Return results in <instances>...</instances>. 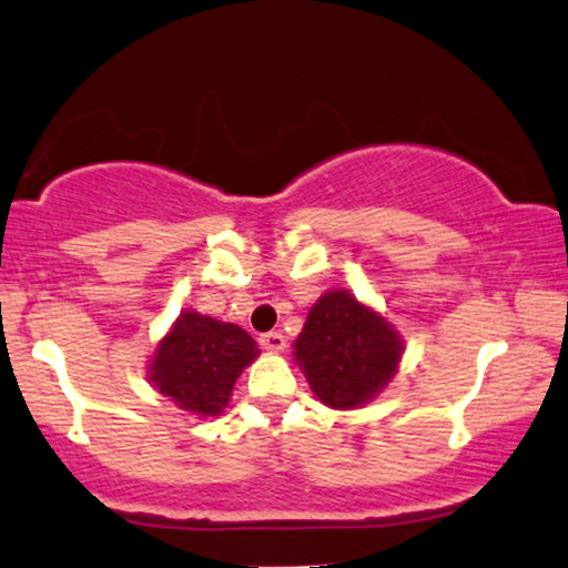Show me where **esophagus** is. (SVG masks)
<instances>
[{"label":"esophagus","mask_w":568,"mask_h":568,"mask_svg":"<svg viewBox=\"0 0 568 568\" xmlns=\"http://www.w3.org/2000/svg\"><path fill=\"white\" fill-rule=\"evenodd\" d=\"M260 346L264 351H272V354H280V351L285 348V335L283 333H275V329H272V333H264L260 337Z\"/></svg>","instance_id":"obj_1"}]
</instances>
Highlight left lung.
<instances>
[{"mask_svg": "<svg viewBox=\"0 0 568 568\" xmlns=\"http://www.w3.org/2000/svg\"><path fill=\"white\" fill-rule=\"evenodd\" d=\"M400 354L396 327L343 288L327 291L308 308L293 343V362L314 396L341 412L369 404L396 377Z\"/></svg>", "mask_w": 568, "mask_h": 568, "instance_id": "left-lung-1", "label": "left lung"}]
</instances>
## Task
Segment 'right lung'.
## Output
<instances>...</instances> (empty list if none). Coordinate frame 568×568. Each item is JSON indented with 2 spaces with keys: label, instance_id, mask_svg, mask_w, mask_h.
I'll use <instances>...</instances> for the list:
<instances>
[{
  "label": "right lung",
  "instance_id": "right-lung-1",
  "mask_svg": "<svg viewBox=\"0 0 568 568\" xmlns=\"http://www.w3.org/2000/svg\"><path fill=\"white\" fill-rule=\"evenodd\" d=\"M256 356L260 348L246 329L185 308L156 343L149 379L178 408L206 419L222 414L235 379Z\"/></svg>",
  "mask_w": 568,
  "mask_h": 568
}]
</instances>
